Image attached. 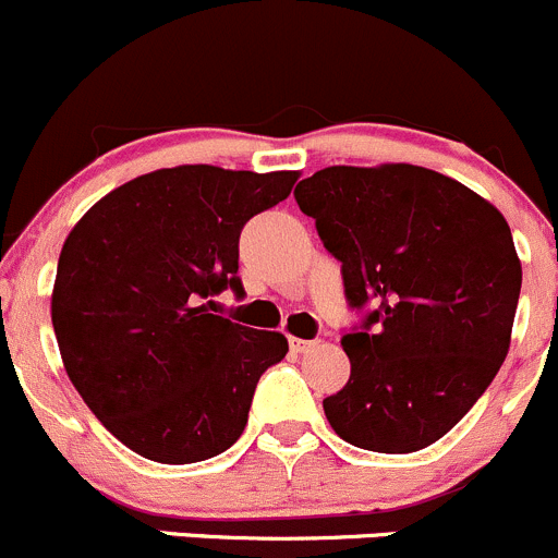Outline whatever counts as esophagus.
<instances>
[{"instance_id": "esophagus-1", "label": "esophagus", "mask_w": 558, "mask_h": 558, "mask_svg": "<svg viewBox=\"0 0 558 558\" xmlns=\"http://www.w3.org/2000/svg\"><path fill=\"white\" fill-rule=\"evenodd\" d=\"M314 344H317V341H308V339H298V336H290V350L295 352V355H301V352H308Z\"/></svg>"}]
</instances>
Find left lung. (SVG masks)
<instances>
[{
  "instance_id": "8db88e82",
  "label": "left lung",
  "mask_w": 558,
  "mask_h": 558,
  "mask_svg": "<svg viewBox=\"0 0 558 558\" xmlns=\"http://www.w3.org/2000/svg\"><path fill=\"white\" fill-rule=\"evenodd\" d=\"M295 201L341 260L347 301L377 306L341 336L350 379L323 401L330 428L374 453L428 448L510 350L521 295L510 225L461 181L407 162L323 168Z\"/></svg>"
}]
</instances>
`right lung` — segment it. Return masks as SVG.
<instances>
[{
    "mask_svg": "<svg viewBox=\"0 0 558 558\" xmlns=\"http://www.w3.org/2000/svg\"><path fill=\"white\" fill-rule=\"evenodd\" d=\"M298 175L154 170L108 192L64 239L51 292L62 363L97 421L143 459L195 464L244 434L287 339L219 317L211 295L244 292L241 230Z\"/></svg>",
    "mask_w": 558,
    "mask_h": 558,
    "instance_id": "add662e5",
    "label": "right lung"
}]
</instances>
